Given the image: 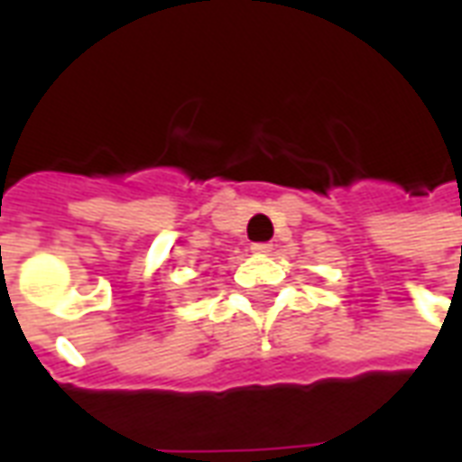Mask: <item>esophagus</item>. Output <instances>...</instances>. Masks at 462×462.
I'll return each mask as SVG.
<instances>
[{"mask_svg":"<svg viewBox=\"0 0 462 462\" xmlns=\"http://www.w3.org/2000/svg\"><path fill=\"white\" fill-rule=\"evenodd\" d=\"M251 251H254V254H258V255H268L273 251V245L271 244H254V245H251Z\"/></svg>","mask_w":462,"mask_h":462,"instance_id":"1","label":"esophagus"}]
</instances>
